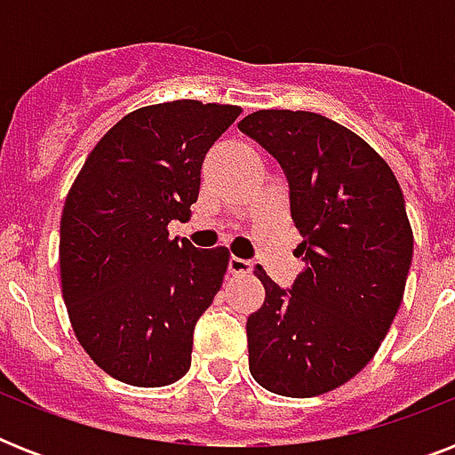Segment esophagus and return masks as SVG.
Wrapping results in <instances>:
<instances>
[{
	"instance_id": "esophagus-1",
	"label": "esophagus",
	"mask_w": 455,
	"mask_h": 455,
	"mask_svg": "<svg viewBox=\"0 0 455 455\" xmlns=\"http://www.w3.org/2000/svg\"><path fill=\"white\" fill-rule=\"evenodd\" d=\"M228 271H231V274H250V271H252V262L241 259V257H231V259H228Z\"/></svg>"
}]
</instances>
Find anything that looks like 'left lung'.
Listing matches in <instances>:
<instances>
[{
  "label": "left lung",
  "mask_w": 455,
  "mask_h": 455,
  "mask_svg": "<svg viewBox=\"0 0 455 455\" xmlns=\"http://www.w3.org/2000/svg\"><path fill=\"white\" fill-rule=\"evenodd\" d=\"M238 130L283 167L307 262L292 291L255 269L250 373L274 395H325L373 359L403 299L413 228L402 186L359 134L318 113L257 110Z\"/></svg>",
  "instance_id": "left-lung-1"
}]
</instances>
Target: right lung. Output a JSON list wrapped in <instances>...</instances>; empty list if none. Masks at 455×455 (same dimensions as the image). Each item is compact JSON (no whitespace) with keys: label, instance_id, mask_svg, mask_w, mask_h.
I'll use <instances>...</instances> for the list:
<instances>
[{"label":"right lung","instance_id":"1","mask_svg":"<svg viewBox=\"0 0 455 455\" xmlns=\"http://www.w3.org/2000/svg\"><path fill=\"white\" fill-rule=\"evenodd\" d=\"M241 106L193 99L127 113L82 164L60 214V292L96 366L134 387L191 368L193 328L228 269V248L170 238L191 220L200 167Z\"/></svg>","mask_w":455,"mask_h":455}]
</instances>
